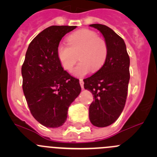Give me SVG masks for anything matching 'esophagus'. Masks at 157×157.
Masks as SVG:
<instances>
[{"label":"esophagus","mask_w":157,"mask_h":157,"mask_svg":"<svg viewBox=\"0 0 157 157\" xmlns=\"http://www.w3.org/2000/svg\"><path fill=\"white\" fill-rule=\"evenodd\" d=\"M80 86H81L82 89L84 88V86H83V84H84V83H83V79H80Z\"/></svg>","instance_id":"esophagus-1"}]
</instances>
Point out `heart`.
Wrapping results in <instances>:
<instances>
[{"mask_svg": "<svg viewBox=\"0 0 157 157\" xmlns=\"http://www.w3.org/2000/svg\"><path fill=\"white\" fill-rule=\"evenodd\" d=\"M68 45L60 43L56 54L61 67L70 71L77 61L80 62L73 71L77 77L86 75L91 71H97L105 64L108 55V45L93 30L82 29L74 32L67 38Z\"/></svg>", "mask_w": 157, "mask_h": 157, "instance_id": "1", "label": "heart"}]
</instances>
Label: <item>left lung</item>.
I'll return each mask as SVG.
<instances>
[{
    "label": "left lung",
    "mask_w": 157,
    "mask_h": 157,
    "mask_svg": "<svg viewBox=\"0 0 157 157\" xmlns=\"http://www.w3.org/2000/svg\"><path fill=\"white\" fill-rule=\"evenodd\" d=\"M105 38L108 55L105 64L91 77L83 80L84 88L93 95L89 108L92 124L99 128L115 122L124 109L130 80V58L122 38L102 24H91Z\"/></svg>",
    "instance_id": "left-lung-1"
}]
</instances>
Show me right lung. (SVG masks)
<instances>
[{
  "mask_svg": "<svg viewBox=\"0 0 157 157\" xmlns=\"http://www.w3.org/2000/svg\"><path fill=\"white\" fill-rule=\"evenodd\" d=\"M76 26H52L30 42L22 66L23 90L30 112L48 128L65 122L71 104L79 96L78 79L64 71L56 49L62 37Z\"/></svg>",
  "mask_w": 157,
  "mask_h": 157,
  "instance_id": "obj_1",
  "label": "right lung"
}]
</instances>
